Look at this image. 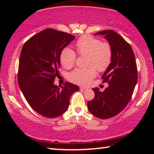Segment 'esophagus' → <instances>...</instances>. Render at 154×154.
Masks as SVG:
<instances>
[{"label":"esophagus","instance_id":"esophagus-1","mask_svg":"<svg viewBox=\"0 0 154 154\" xmlns=\"http://www.w3.org/2000/svg\"><path fill=\"white\" fill-rule=\"evenodd\" d=\"M79 89H80V90H86V88H85V87H80Z\"/></svg>","mask_w":154,"mask_h":154}]
</instances>
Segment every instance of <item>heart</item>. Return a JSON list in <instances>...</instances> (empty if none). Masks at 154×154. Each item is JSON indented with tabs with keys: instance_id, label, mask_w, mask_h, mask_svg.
I'll return each mask as SVG.
<instances>
[{
	"instance_id": "obj_1",
	"label": "heart",
	"mask_w": 154,
	"mask_h": 154,
	"mask_svg": "<svg viewBox=\"0 0 154 154\" xmlns=\"http://www.w3.org/2000/svg\"><path fill=\"white\" fill-rule=\"evenodd\" d=\"M77 53L88 56V69H76L69 74V79L75 83L86 85L96 76V70L105 72L108 69L113 58V51L110 44L102 42L91 35H83L75 43ZM77 58L76 53L69 48L62 49L60 60L64 68L74 66Z\"/></svg>"
}]
</instances>
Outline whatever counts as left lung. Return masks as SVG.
I'll return each instance as SVG.
<instances>
[{"instance_id":"obj_1","label":"left lung","mask_w":154,"mask_h":154,"mask_svg":"<svg viewBox=\"0 0 154 154\" xmlns=\"http://www.w3.org/2000/svg\"><path fill=\"white\" fill-rule=\"evenodd\" d=\"M96 35H104L109 41L113 58L102 77L109 86L103 92L93 88L95 96L88 102V108L96 118L108 119L120 113L131 99L138 79L137 66L131 46L119 34L106 30Z\"/></svg>"}]
</instances>
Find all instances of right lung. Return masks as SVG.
Here are the masks:
<instances>
[{
  "label": "right lung",
  "instance_id": "obj_1",
  "mask_svg": "<svg viewBox=\"0 0 154 154\" xmlns=\"http://www.w3.org/2000/svg\"><path fill=\"white\" fill-rule=\"evenodd\" d=\"M74 39L71 34L46 28L30 38L21 51L18 84L32 109L45 118L64 113L71 94L79 89L69 82L62 86L54 83L59 76L61 51Z\"/></svg>",
  "mask_w": 154,
  "mask_h": 154
}]
</instances>
